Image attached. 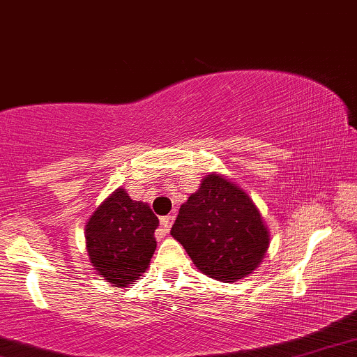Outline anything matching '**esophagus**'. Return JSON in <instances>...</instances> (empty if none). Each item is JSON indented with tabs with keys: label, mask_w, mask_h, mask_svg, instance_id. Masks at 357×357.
Here are the masks:
<instances>
[{
	"label": "esophagus",
	"mask_w": 357,
	"mask_h": 357,
	"mask_svg": "<svg viewBox=\"0 0 357 357\" xmlns=\"http://www.w3.org/2000/svg\"><path fill=\"white\" fill-rule=\"evenodd\" d=\"M173 222H174V213H171V215H166V217H161L160 218L161 230H163V234H168L171 225H173Z\"/></svg>",
	"instance_id": "1"
}]
</instances>
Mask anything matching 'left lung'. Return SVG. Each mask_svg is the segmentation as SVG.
Masks as SVG:
<instances>
[{
  "mask_svg": "<svg viewBox=\"0 0 357 357\" xmlns=\"http://www.w3.org/2000/svg\"><path fill=\"white\" fill-rule=\"evenodd\" d=\"M171 235L196 268L208 278L235 282L263 263L269 231L240 186L220 174H207L179 208Z\"/></svg>",
  "mask_w": 357,
  "mask_h": 357,
  "instance_id": "8db88e82",
  "label": "left lung"
}]
</instances>
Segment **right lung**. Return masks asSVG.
<instances>
[{
  "instance_id": "right-lung-1",
  "label": "right lung",
  "mask_w": 357,
  "mask_h": 357,
  "mask_svg": "<svg viewBox=\"0 0 357 357\" xmlns=\"http://www.w3.org/2000/svg\"><path fill=\"white\" fill-rule=\"evenodd\" d=\"M158 217L149 204L132 201L119 188L99 206L84 228L94 271L114 287H127L149 268L155 253Z\"/></svg>"
}]
</instances>
